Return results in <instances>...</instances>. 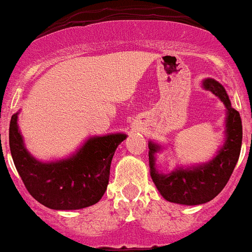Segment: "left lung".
<instances>
[{
	"label": "left lung",
	"mask_w": 252,
	"mask_h": 252,
	"mask_svg": "<svg viewBox=\"0 0 252 252\" xmlns=\"http://www.w3.org/2000/svg\"><path fill=\"white\" fill-rule=\"evenodd\" d=\"M204 88L216 94L227 108V140L218 156L206 164L189 169H176L168 175L159 173L156 169L154 154L159 145L149 143V165L153 182L160 195L171 203L184 205H199L208 203L224 189L240 158L242 145V121L236 109L231 107L224 88L213 79L204 80Z\"/></svg>",
	"instance_id": "1"
}]
</instances>
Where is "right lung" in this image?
<instances>
[{"mask_svg":"<svg viewBox=\"0 0 252 252\" xmlns=\"http://www.w3.org/2000/svg\"><path fill=\"white\" fill-rule=\"evenodd\" d=\"M16 121L18 113L12 115L8 130L12 160L28 192L36 201L51 209L74 210L94 205L102 199L115 150L126 135L90 137L74 157L42 163L27 152Z\"/></svg>","mask_w":252,"mask_h":252,"instance_id":"right-lung-1","label":"right lung"}]
</instances>
